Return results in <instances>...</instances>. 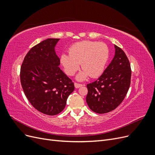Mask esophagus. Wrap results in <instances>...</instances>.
I'll list each match as a JSON object with an SVG mask.
<instances>
[{"instance_id": "1", "label": "esophagus", "mask_w": 155, "mask_h": 155, "mask_svg": "<svg viewBox=\"0 0 155 155\" xmlns=\"http://www.w3.org/2000/svg\"><path fill=\"white\" fill-rule=\"evenodd\" d=\"M74 85H75V87H76V88H78L80 87H82L83 85L82 84H80V83H74Z\"/></svg>"}]
</instances>
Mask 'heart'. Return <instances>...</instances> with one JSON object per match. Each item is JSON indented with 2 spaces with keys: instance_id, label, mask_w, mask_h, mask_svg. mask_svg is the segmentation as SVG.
<instances>
[{
  "instance_id": "b5f03b06",
  "label": "heart",
  "mask_w": 155,
  "mask_h": 155,
  "mask_svg": "<svg viewBox=\"0 0 155 155\" xmlns=\"http://www.w3.org/2000/svg\"><path fill=\"white\" fill-rule=\"evenodd\" d=\"M69 55L63 54L60 62L68 76H74L81 64L83 71L79 74L78 80H84L88 76L97 78L104 72L109 58V48L104 43L83 41L70 46Z\"/></svg>"
}]
</instances>
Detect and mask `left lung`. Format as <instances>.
Instances as JSON below:
<instances>
[{
    "instance_id": "obj_1",
    "label": "left lung",
    "mask_w": 155,
    "mask_h": 155,
    "mask_svg": "<svg viewBox=\"0 0 155 155\" xmlns=\"http://www.w3.org/2000/svg\"><path fill=\"white\" fill-rule=\"evenodd\" d=\"M114 47L115 55L109 66L96 81L87 85V104L98 114L107 113L120 105L130 85L129 61L122 49Z\"/></svg>"
}]
</instances>
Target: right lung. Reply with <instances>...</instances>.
Listing matches in <instances>:
<instances>
[{"instance_id": "1", "label": "right lung", "mask_w": 155, "mask_h": 155, "mask_svg": "<svg viewBox=\"0 0 155 155\" xmlns=\"http://www.w3.org/2000/svg\"><path fill=\"white\" fill-rule=\"evenodd\" d=\"M59 39H47L32 47L25 57L20 72L25 94L35 109L54 116L65 107L74 84L58 67L55 52Z\"/></svg>"}]
</instances>
